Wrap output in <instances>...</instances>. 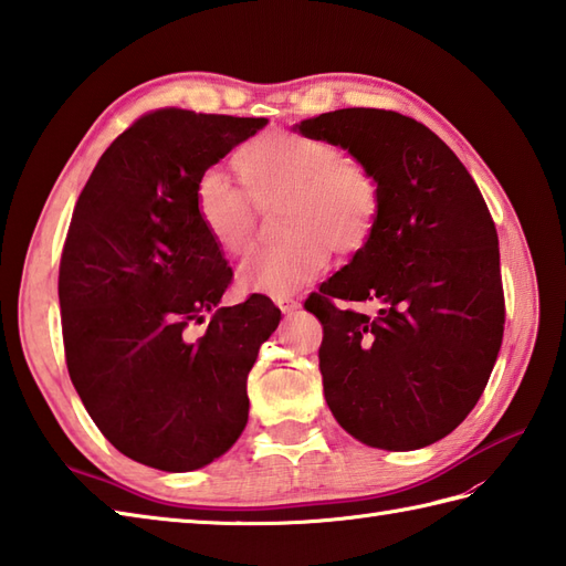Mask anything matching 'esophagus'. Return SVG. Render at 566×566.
Returning a JSON list of instances; mask_svg holds the SVG:
<instances>
[{"mask_svg":"<svg viewBox=\"0 0 566 566\" xmlns=\"http://www.w3.org/2000/svg\"><path fill=\"white\" fill-rule=\"evenodd\" d=\"M275 305H279V310L283 312V315H295V312L300 310V300L279 297V300H275Z\"/></svg>","mask_w":566,"mask_h":566,"instance_id":"34e87169","label":"esophagus"}]
</instances>
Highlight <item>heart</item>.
<instances>
[{"label":"heart","instance_id":"obj_1","mask_svg":"<svg viewBox=\"0 0 566 566\" xmlns=\"http://www.w3.org/2000/svg\"><path fill=\"white\" fill-rule=\"evenodd\" d=\"M247 193L224 174H200L193 191L196 216L224 254L242 256L254 242V202L281 208L285 240L251 254L240 269L242 291L285 297L315 281L336 256H354L378 228L382 193L378 177L336 145L291 130L244 143L232 157Z\"/></svg>","mask_w":566,"mask_h":566}]
</instances>
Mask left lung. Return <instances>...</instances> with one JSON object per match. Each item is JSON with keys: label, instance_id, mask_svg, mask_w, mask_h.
<instances>
[{"label": "left lung", "instance_id": "obj_1", "mask_svg": "<svg viewBox=\"0 0 566 566\" xmlns=\"http://www.w3.org/2000/svg\"><path fill=\"white\" fill-rule=\"evenodd\" d=\"M295 130L346 149L382 193L368 247L305 303L324 326L326 405L370 448L441 441L482 397L504 338L499 237L480 188L441 137L395 111L338 108ZM334 296L376 312L342 311Z\"/></svg>", "mask_w": 566, "mask_h": 566}]
</instances>
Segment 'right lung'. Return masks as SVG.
<instances>
[{
	"label": "right lung",
	"instance_id": "1",
	"mask_svg": "<svg viewBox=\"0 0 566 566\" xmlns=\"http://www.w3.org/2000/svg\"><path fill=\"white\" fill-rule=\"evenodd\" d=\"M266 123L147 113L111 143L74 206L57 281L67 370L98 431L147 468H206L247 426V375L281 310L266 295L220 307L232 269L193 191ZM206 314L193 343L185 329Z\"/></svg>",
	"mask_w": 566,
	"mask_h": 566
}]
</instances>
